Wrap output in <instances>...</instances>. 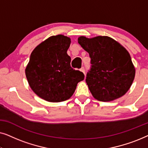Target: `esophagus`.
<instances>
[{"mask_svg":"<svg viewBox=\"0 0 148 148\" xmlns=\"http://www.w3.org/2000/svg\"><path fill=\"white\" fill-rule=\"evenodd\" d=\"M80 71H82V72L84 73L85 74V68H84V67H82V68H81Z\"/></svg>","mask_w":148,"mask_h":148,"instance_id":"1","label":"esophagus"}]
</instances>
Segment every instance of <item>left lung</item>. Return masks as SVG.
I'll list each match as a JSON object with an SVG mask.
<instances>
[{
	"label": "left lung",
	"instance_id": "8db88e82",
	"mask_svg": "<svg viewBox=\"0 0 148 148\" xmlns=\"http://www.w3.org/2000/svg\"><path fill=\"white\" fill-rule=\"evenodd\" d=\"M78 43L91 58L86 82L93 96L99 101L109 102L126 94L135 74L127 50L108 36H81Z\"/></svg>",
	"mask_w": 148,
	"mask_h": 148
}]
</instances>
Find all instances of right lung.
<instances>
[{"mask_svg":"<svg viewBox=\"0 0 148 148\" xmlns=\"http://www.w3.org/2000/svg\"><path fill=\"white\" fill-rule=\"evenodd\" d=\"M71 40L53 36L40 44L32 52L25 75L32 90L44 100L59 102L68 100L84 74L71 66L66 53Z\"/></svg>","mask_w":148,"mask_h":148,"instance_id":"add662e5","label":"right lung"}]
</instances>
